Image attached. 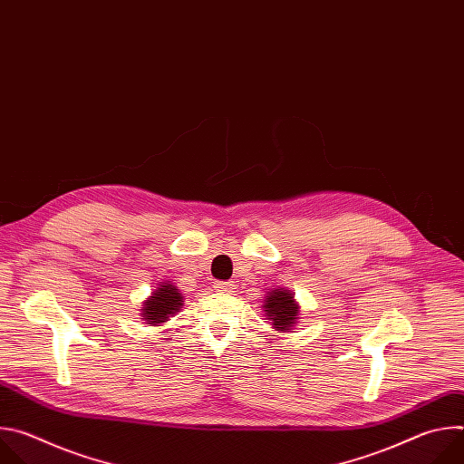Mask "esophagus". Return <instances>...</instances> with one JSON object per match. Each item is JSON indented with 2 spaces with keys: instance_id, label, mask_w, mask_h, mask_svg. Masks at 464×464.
Segmentation results:
<instances>
[{
  "instance_id": "1",
  "label": "esophagus",
  "mask_w": 464,
  "mask_h": 464,
  "mask_svg": "<svg viewBox=\"0 0 464 464\" xmlns=\"http://www.w3.org/2000/svg\"><path fill=\"white\" fill-rule=\"evenodd\" d=\"M215 288H217V292H224V294H231V292H235V288H237V285L233 283V281H217L215 283Z\"/></svg>"
}]
</instances>
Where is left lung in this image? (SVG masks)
<instances>
[{
  "label": "left lung",
  "instance_id": "obj_1",
  "mask_svg": "<svg viewBox=\"0 0 464 464\" xmlns=\"http://www.w3.org/2000/svg\"><path fill=\"white\" fill-rule=\"evenodd\" d=\"M264 312H266L268 319L276 324L279 330H290L299 315V308L294 301V295L286 290H274L268 295L266 304H264Z\"/></svg>",
  "mask_w": 464,
  "mask_h": 464
}]
</instances>
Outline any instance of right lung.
Returning a JSON list of instances; mask_svg holds the SVG:
<instances>
[{
	"label": "right lung",
	"mask_w": 464,
	"mask_h": 464,
	"mask_svg": "<svg viewBox=\"0 0 464 464\" xmlns=\"http://www.w3.org/2000/svg\"><path fill=\"white\" fill-rule=\"evenodd\" d=\"M181 294L176 290V286L165 283L161 288H158L149 301H145L143 317L149 324H160L165 323L167 317L181 308Z\"/></svg>",
	"instance_id": "obj_1"
}]
</instances>
